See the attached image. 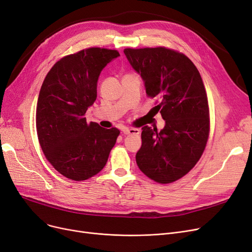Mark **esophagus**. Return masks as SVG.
I'll return each mask as SVG.
<instances>
[{"label": "esophagus", "instance_id": "obj_1", "mask_svg": "<svg viewBox=\"0 0 252 252\" xmlns=\"http://www.w3.org/2000/svg\"><path fill=\"white\" fill-rule=\"evenodd\" d=\"M123 133L125 135H139V134H140V129L135 128V127L125 128V129H123Z\"/></svg>", "mask_w": 252, "mask_h": 252}]
</instances>
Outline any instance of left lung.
Listing matches in <instances>:
<instances>
[{"instance_id": "8db88e82", "label": "left lung", "mask_w": 252, "mask_h": 252, "mask_svg": "<svg viewBox=\"0 0 252 252\" xmlns=\"http://www.w3.org/2000/svg\"><path fill=\"white\" fill-rule=\"evenodd\" d=\"M127 61L141 76L146 94L165 120L158 131L142 127L137 165L145 175L169 184L187 174L200 159L210 133L207 92L193 62L166 48L125 49Z\"/></svg>"}]
</instances>
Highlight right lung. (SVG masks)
Returning <instances> with one entry per match:
<instances>
[{"instance_id":"obj_1","label":"right lung","mask_w":252,"mask_h":252,"mask_svg":"<svg viewBox=\"0 0 252 252\" xmlns=\"http://www.w3.org/2000/svg\"><path fill=\"white\" fill-rule=\"evenodd\" d=\"M115 50L90 48L60 59L46 74L36 108L41 150L54 168L73 181L104 168L119 129L87 124L85 113L97 96V81Z\"/></svg>"}]
</instances>
